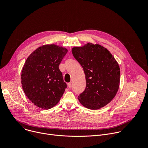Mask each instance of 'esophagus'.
<instances>
[{
    "instance_id": "34e87169",
    "label": "esophagus",
    "mask_w": 148,
    "mask_h": 148,
    "mask_svg": "<svg viewBox=\"0 0 148 148\" xmlns=\"http://www.w3.org/2000/svg\"><path fill=\"white\" fill-rule=\"evenodd\" d=\"M68 86L69 88H71L72 87V84L71 83H68Z\"/></svg>"
}]
</instances>
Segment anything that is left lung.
Segmentation results:
<instances>
[{
    "instance_id": "left-lung-1",
    "label": "left lung",
    "mask_w": 148,
    "mask_h": 148,
    "mask_svg": "<svg viewBox=\"0 0 148 148\" xmlns=\"http://www.w3.org/2000/svg\"><path fill=\"white\" fill-rule=\"evenodd\" d=\"M74 58L83 68L86 88L78 96L85 108L96 110L110 102L116 96L120 84L119 65L105 47L88 43L72 49Z\"/></svg>"
}]
</instances>
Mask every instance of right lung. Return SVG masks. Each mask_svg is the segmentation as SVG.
<instances>
[{"label": "right lung", "mask_w": 148, "mask_h": 148, "mask_svg": "<svg viewBox=\"0 0 148 148\" xmlns=\"http://www.w3.org/2000/svg\"><path fill=\"white\" fill-rule=\"evenodd\" d=\"M68 49L55 44L39 47L27 58L21 84L28 99L36 106L49 109L60 101L67 86L59 65Z\"/></svg>", "instance_id": "right-lung-1"}]
</instances>
